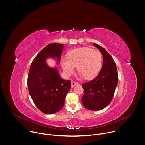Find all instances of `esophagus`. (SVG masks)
<instances>
[{
	"label": "esophagus",
	"instance_id": "1",
	"mask_svg": "<svg viewBox=\"0 0 145 145\" xmlns=\"http://www.w3.org/2000/svg\"><path fill=\"white\" fill-rule=\"evenodd\" d=\"M78 82H77V81H72V82H71V86H72V88H73V87H74L75 85H78Z\"/></svg>",
	"mask_w": 145,
	"mask_h": 145
}]
</instances>
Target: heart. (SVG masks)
Wrapping results in <instances>:
<instances>
[{
    "mask_svg": "<svg viewBox=\"0 0 145 145\" xmlns=\"http://www.w3.org/2000/svg\"><path fill=\"white\" fill-rule=\"evenodd\" d=\"M68 59H61V65L64 71L69 74L74 67L85 79H91L97 76L101 68L103 57L100 51L88 47L74 50L68 53Z\"/></svg>",
    "mask_w": 145,
    "mask_h": 145,
    "instance_id": "heart-1",
    "label": "heart"
}]
</instances>
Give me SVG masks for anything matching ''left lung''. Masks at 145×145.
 Segmentation results:
<instances>
[{
    "label": "left lung",
    "mask_w": 145,
    "mask_h": 145,
    "mask_svg": "<svg viewBox=\"0 0 145 145\" xmlns=\"http://www.w3.org/2000/svg\"><path fill=\"white\" fill-rule=\"evenodd\" d=\"M103 56V64L98 76L82 84L84 94L81 98L84 106L90 110H100L112 101L118 83L116 64L111 55L101 46L94 43Z\"/></svg>",
    "instance_id": "8db88e82"
}]
</instances>
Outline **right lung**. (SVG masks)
<instances>
[{
	"label": "right lung",
	"instance_id": "right-lung-1",
	"mask_svg": "<svg viewBox=\"0 0 145 145\" xmlns=\"http://www.w3.org/2000/svg\"><path fill=\"white\" fill-rule=\"evenodd\" d=\"M63 44L47 45L36 55L31 63L28 75V87L36 107L45 114H54L62 109L67 94L71 85L70 80L61 78L56 68L45 63L47 57H56L59 61Z\"/></svg>",
	"mask_w": 145,
	"mask_h": 145
}]
</instances>
